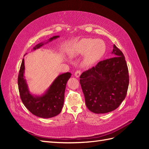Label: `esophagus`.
Listing matches in <instances>:
<instances>
[{
  "label": "esophagus",
  "instance_id": "34e87169",
  "mask_svg": "<svg viewBox=\"0 0 149 149\" xmlns=\"http://www.w3.org/2000/svg\"><path fill=\"white\" fill-rule=\"evenodd\" d=\"M81 71L78 70V71H76L75 73H74V76H76V78H79V76H80V75H81Z\"/></svg>",
  "mask_w": 149,
  "mask_h": 149
}]
</instances>
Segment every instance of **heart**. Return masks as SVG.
Segmentation results:
<instances>
[{
    "instance_id": "b5f03b06",
    "label": "heart",
    "mask_w": 149,
    "mask_h": 149,
    "mask_svg": "<svg viewBox=\"0 0 149 149\" xmlns=\"http://www.w3.org/2000/svg\"><path fill=\"white\" fill-rule=\"evenodd\" d=\"M106 44L101 39L83 38L76 44L72 49V56L84 55V63L91 65L100 60L105 54Z\"/></svg>"
}]
</instances>
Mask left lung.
Segmentation results:
<instances>
[{
    "instance_id": "1",
    "label": "left lung",
    "mask_w": 149,
    "mask_h": 149,
    "mask_svg": "<svg viewBox=\"0 0 149 149\" xmlns=\"http://www.w3.org/2000/svg\"><path fill=\"white\" fill-rule=\"evenodd\" d=\"M111 53L113 58L100 61L80 76L86 105L96 114L115 110L127 94L129 79L124 55L115 45Z\"/></svg>"
}]
</instances>
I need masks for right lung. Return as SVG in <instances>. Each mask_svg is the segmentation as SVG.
Returning a JSON list of instances; mask_svg holds the SVG:
<instances>
[{
	"label": "right lung",
	"mask_w": 149,
	"mask_h": 149,
	"mask_svg": "<svg viewBox=\"0 0 149 149\" xmlns=\"http://www.w3.org/2000/svg\"><path fill=\"white\" fill-rule=\"evenodd\" d=\"M58 37L60 36H54L49 38L47 42L37 44L33 48V50ZM24 73L25 64L23 59L18 77V86L22 101L26 109L33 115L42 118H50L59 114L63 107L66 85L71 74L67 72L60 74L45 92L41 96H36L30 92L26 81L24 78Z\"/></svg>",
	"instance_id": "add662e5"
}]
</instances>
